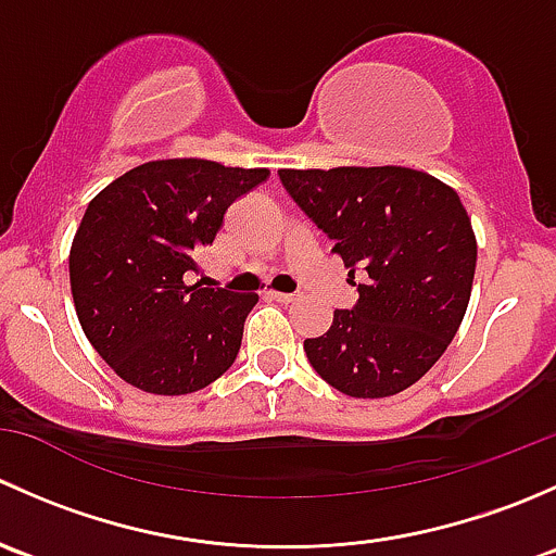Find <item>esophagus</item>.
I'll return each mask as SVG.
<instances>
[{
	"label": "esophagus",
	"mask_w": 556,
	"mask_h": 556,
	"mask_svg": "<svg viewBox=\"0 0 556 556\" xmlns=\"http://www.w3.org/2000/svg\"><path fill=\"white\" fill-rule=\"evenodd\" d=\"M268 299L279 301V304H293L295 293H277V290H271V293H268Z\"/></svg>",
	"instance_id": "1"
}]
</instances>
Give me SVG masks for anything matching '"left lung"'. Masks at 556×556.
<instances>
[{
  "instance_id": "8db88e82",
  "label": "left lung",
  "mask_w": 556,
  "mask_h": 556,
  "mask_svg": "<svg viewBox=\"0 0 556 556\" xmlns=\"http://www.w3.org/2000/svg\"><path fill=\"white\" fill-rule=\"evenodd\" d=\"M279 179L357 288V304L304 341L314 371L352 397L419 382L457 333L473 288L476 237L459 195L406 166L279 169Z\"/></svg>"
}]
</instances>
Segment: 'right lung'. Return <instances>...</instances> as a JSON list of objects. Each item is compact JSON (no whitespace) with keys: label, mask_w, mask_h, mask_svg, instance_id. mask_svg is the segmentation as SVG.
<instances>
[{"label":"right lung","mask_w":556,"mask_h":556,"mask_svg":"<svg viewBox=\"0 0 556 556\" xmlns=\"http://www.w3.org/2000/svg\"><path fill=\"white\" fill-rule=\"evenodd\" d=\"M268 179L204 159L137 166L88 204L70 252L77 319L123 382L188 395L233 366L255 293L190 285L226 210Z\"/></svg>","instance_id":"right-lung-1"}]
</instances>
